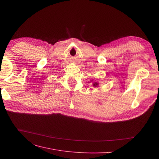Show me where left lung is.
<instances>
[{
  "instance_id": "8db88e82",
  "label": "left lung",
  "mask_w": 159,
  "mask_h": 159,
  "mask_svg": "<svg viewBox=\"0 0 159 159\" xmlns=\"http://www.w3.org/2000/svg\"><path fill=\"white\" fill-rule=\"evenodd\" d=\"M98 83H94V84H93V86H96V85H98Z\"/></svg>"
}]
</instances>
